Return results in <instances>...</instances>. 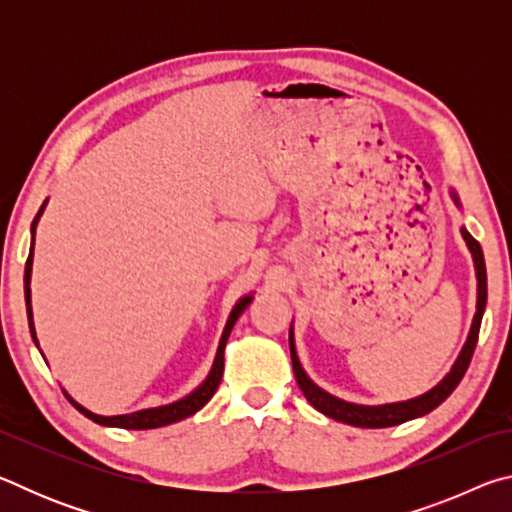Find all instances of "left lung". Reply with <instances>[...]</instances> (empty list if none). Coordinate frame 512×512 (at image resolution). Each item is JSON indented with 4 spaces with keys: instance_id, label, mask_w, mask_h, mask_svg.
<instances>
[{
    "instance_id": "left-lung-1",
    "label": "left lung",
    "mask_w": 512,
    "mask_h": 512,
    "mask_svg": "<svg viewBox=\"0 0 512 512\" xmlns=\"http://www.w3.org/2000/svg\"><path fill=\"white\" fill-rule=\"evenodd\" d=\"M449 194H452L454 203L461 207V201H458V196H456L454 189ZM461 235H463L465 244H467V248H470V253H472L474 271H476V282H479V287H476V314H474V320H472L470 334H467V341L463 345L461 354H458V359L454 361L452 370H449L447 375L440 379L436 386L431 388V391L422 393L418 397H413V400L393 402V404H379V406L352 404V402L341 400V397L329 395L327 391H323V388L316 386L314 381L307 377L305 368L300 366V359H298V352H296V341H293V327H291L289 329V348H291L293 375H296L300 391L305 393L307 402L314 406V409H318L320 413H325L327 418H332V420L352 424V427L381 429V427H395V424H402L406 420H413V418H420V415H427L429 411L436 409L438 404H443L447 397L454 393V388L458 386V381L463 379L465 370H467V366H470V361H472L476 341H479V329H481V318H483V311H485V302H488V277H485L483 250L479 246V241H476L465 228H461Z\"/></svg>"
}]
</instances>
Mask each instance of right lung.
Listing matches in <instances>:
<instances>
[{"label":"right lung","instance_id":"obj_1","mask_svg":"<svg viewBox=\"0 0 512 512\" xmlns=\"http://www.w3.org/2000/svg\"><path fill=\"white\" fill-rule=\"evenodd\" d=\"M45 205L47 201L42 203L40 212L36 214V219L31 223V250H29V259H27V268H24V300H27V318H29V329H31V336H33V343L38 345V336H36V327H33V311H31V268H33V241H36V225L40 221L42 212H45ZM253 302V296H244L241 298L235 307L230 311V318L228 323H225V329L221 334V341H219V348H216V357L212 363V370L210 375L205 377V381L198 388H194L192 393L185 395L183 400L178 402H171V404H164V406H155V409H142V411H135V413H124V415H97L85 409L79 402H74L72 397L67 393V400L72 402L76 409H79L85 418H90L92 422L103 424V427H121V429H158V427H167V424H173L178 420H185L189 415H194L196 411H201L203 406L212 400V395L216 393V388L221 384V377H223V352H225V343H228V336L232 332V327H235L237 318L244 314V309Z\"/></svg>","mask_w":512,"mask_h":512}]
</instances>
